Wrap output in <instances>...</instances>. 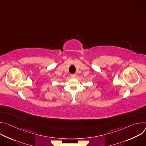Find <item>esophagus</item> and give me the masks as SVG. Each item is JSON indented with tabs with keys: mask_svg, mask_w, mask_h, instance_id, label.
I'll use <instances>...</instances> for the list:
<instances>
[{
	"mask_svg": "<svg viewBox=\"0 0 146 146\" xmlns=\"http://www.w3.org/2000/svg\"><path fill=\"white\" fill-rule=\"evenodd\" d=\"M70 76H71L72 78H74V77H76V74H71V75H70Z\"/></svg>",
	"mask_w": 146,
	"mask_h": 146,
	"instance_id": "obj_1",
	"label": "esophagus"
}]
</instances>
